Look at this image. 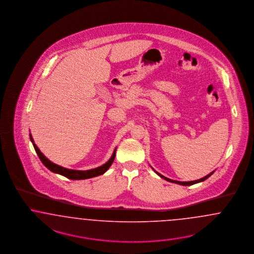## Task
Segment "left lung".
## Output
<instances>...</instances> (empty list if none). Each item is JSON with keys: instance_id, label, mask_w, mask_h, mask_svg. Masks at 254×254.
Returning <instances> with one entry per match:
<instances>
[{"instance_id": "8db88e82", "label": "left lung", "mask_w": 254, "mask_h": 254, "mask_svg": "<svg viewBox=\"0 0 254 254\" xmlns=\"http://www.w3.org/2000/svg\"><path fill=\"white\" fill-rule=\"evenodd\" d=\"M155 171V170H154ZM156 172V171H155ZM162 179L163 180H165V181H167V182H170V183H178V184H181V185H184V186H187V185H193V184H195V183H201V182H204L205 180H207L213 172L211 173V174H209V175H207V176H205L204 178L202 179H199V180H196V181H193V182H178V181H173V180H170V179H168V178H165L164 176L163 175H161L160 173L156 172Z\"/></svg>"}]
</instances>
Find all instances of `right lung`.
Here are the masks:
<instances>
[{"mask_svg": "<svg viewBox=\"0 0 254 254\" xmlns=\"http://www.w3.org/2000/svg\"><path fill=\"white\" fill-rule=\"evenodd\" d=\"M30 140L33 145H34V148L36 150V152L38 154L39 158L41 159L42 163L50 170L52 172L57 173V174H60L62 175L70 180H86V179H91L93 177H97V176H100L102 174L106 172L112 165L113 161H114V158H115V152H116V149H114V152L112 154V158L101 166L97 167V168H94V169H91V170H86V171H79V170H71V169H67V168H64L62 166H60L56 163H52L51 161H49L42 153L41 152V150L38 148V146L36 145V143L34 142V140L32 138L30 134Z\"/></svg>", "mask_w": 254, "mask_h": 254, "instance_id": "1", "label": "right lung"}]
</instances>
